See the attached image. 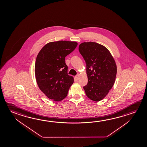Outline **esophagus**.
<instances>
[{
    "instance_id": "1",
    "label": "esophagus",
    "mask_w": 147,
    "mask_h": 147,
    "mask_svg": "<svg viewBox=\"0 0 147 147\" xmlns=\"http://www.w3.org/2000/svg\"><path fill=\"white\" fill-rule=\"evenodd\" d=\"M75 78L76 80H79V78H80V75H77V76H76L75 77Z\"/></svg>"
}]
</instances>
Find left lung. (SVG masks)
<instances>
[{
	"label": "left lung",
	"mask_w": 147,
	"mask_h": 147,
	"mask_svg": "<svg viewBox=\"0 0 147 147\" xmlns=\"http://www.w3.org/2000/svg\"><path fill=\"white\" fill-rule=\"evenodd\" d=\"M79 51L86 63L88 82L84 87L92 100H101L114 84L117 67L110 51L105 46L94 42H82Z\"/></svg>",
	"instance_id": "8db88e82"
}]
</instances>
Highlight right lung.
<instances>
[{"instance_id":"add662e5","label":"right lung","mask_w":147,"mask_h":147,"mask_svg":"<svg viewBox=\"0 0 147 147\" xmlns=\"http://www.w3.org/2000/svg\"><path fill=\"white\" fill-rule=\"evenodd\" d=\"M75 41H53L46 44L36 57L35 75L39 88L49 98L59 101L67 96L74 78L67 74L65 57L77 47Z\"/></svg>"}]
</instances>
